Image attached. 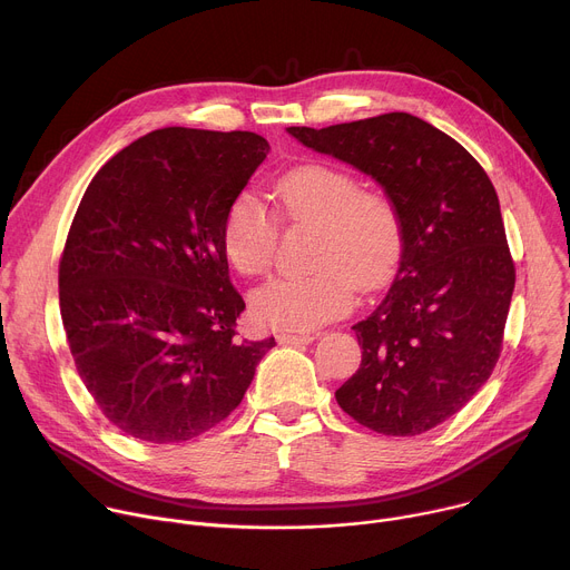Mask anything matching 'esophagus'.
Returning <instances> with one entry per match:
<instances>
[{
	"label": "esophagus",
	"mask_w": 570,
	"mask_h": 570,
	"mask_svg": "<svg viewBox=\"0 0 570 570\" xmlns=\"http://www.w3.org/2000/svg\"><path fill=\"white\" fill-rule=\"evenodd\" d=\"M279 343H288V345H304V343H312L314 336L312 334H279L277 336Z\"/></svg>",
	"instance_id": "esophagus-1"
}]
</instances>
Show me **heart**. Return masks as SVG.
I'll list each match as a JSON object with an SVG mask.
<instances>
[{
	"label": "heart",
	"instance_id": "b5f03b06",
	"mask_svg": "<svg viewBox=\"0 0 570 570\" xmlns=\"http://www.w3.org/2000/svg\"><path fill=\"white\" fill-rule=\"evenodd\" d=\"M279 212L288 223L316 225L312 275L279 277L256 288L252 318L271 330L308 332L345 312L361 293L377 291L395 271L404 229L395 202L375 188H361L354 173L306 164L275 184ZM279 240L275 214L254 193H238L223 220V252L240 275H264Z\"/></svg>",
	"mask_w": 570,
	"mask_h": 570
}]
</instances>
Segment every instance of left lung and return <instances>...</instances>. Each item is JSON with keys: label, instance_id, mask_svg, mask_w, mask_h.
<instances>
[{"label": "left lung", "instance_id": "obj_1", "mask_svg": "<svg viewBox=\"0 0 570 570\" xmlns=\"http://www.w3.org/2000/svg\"><path fill=\"white\" fill-rule=\"evenodd\" d=\"M288 134L371 175L397 206L400 268L352 325L361 364L336 402L377 434H423L487 384L502 350L515 268L495 188L454 138L409 114Z\"/></svg>", "mask_w": 570, "mask_h": 570}]
</instances>
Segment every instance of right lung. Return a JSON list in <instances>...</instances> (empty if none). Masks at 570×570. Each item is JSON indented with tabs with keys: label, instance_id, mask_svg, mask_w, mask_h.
Masks as SVG:
<instances>
[{
	"label": "right lung",
	"instance_id": "obj_1",
	"mask_svg": "<svg viewBox=\"0 0 570 570\" xmlns=\"http://www.w3.org/2000/svg\"><path fill=\"white\" fill-rule=\"evenodd\" d=\"M271 145L252 131L166 127L88 184L59 264L75 366L127 436L184 443L240 404L275 338L238 341L223 220Z\"/></svg>",
	"mask_w": 570,
	"mask_h": 570
}]
</instances>
